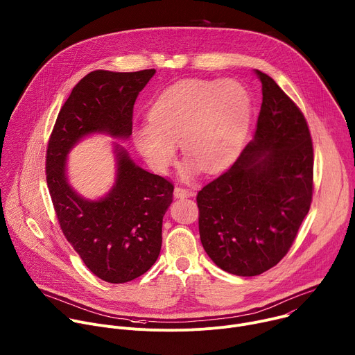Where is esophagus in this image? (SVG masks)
Listing matches in <instances>:
<instances>
[{"label":"esophagus","mask_w":355,"mask_h":355,"mask_svg":"<svg viewBox=\"0 0 355 355\" xmlns=\"http://www.w3.org/2000/svg\"><path fill=\"white\" fill-rule=\"evenodd\" d=\"M174 196H175V198H189V196H193V191L177 185V187L174 188Z\"/></svg>","instance_id":"1"}]
</instances>
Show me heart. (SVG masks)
<instances>
[{"label":"heart","mask_w":355,"mask_h":355,"mask_svg":"<svg viewBox=\"0 0 355 355\" xmlns=\"http://www.w3.org/2000/svg\"><path fill=\"white\" fill-rule=\"evenodd\" d=\"M251 116V99L237 81L184 80L164 89L148 111V122L135 130L140 155L157 173L177 159V147L196 167L215 173L237 156Z\"/></svg>","instance_id":"obj_1"}]
</instances>
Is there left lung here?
Segmentation results:
<instances>
[{
  "label": "left lung",
  "mask_w": 355,
  "mask_h": 355,
  "mask_svg": "<svg viewBox=\"0 0 355 355\" xmlns=\"http://www.w3.org/2000/svg\"><path fill=\"white\" fill-rule=\"evenodd\" d=\"M252 140L234 164L196 195L199 236L223 271L254 277L289 251L313 195V143L308 122L267 74Z\"/></svg>",
  "instance_id": "obj_1"
}]
</instances>
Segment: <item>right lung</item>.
Returning <instances> with one entry per match:
<instances>
[{"mask_svg": "<svg viewBox=\"0 0 355 355\" xmlns=\"http://www.w3.org/2000/svg\"><path fill=\"white\" fill-rule=\"evenodd\" d=\"M155 73L91 71L73 88L47 144L46 181L60 227L87 268L111 284L132 281L156 263L174 185L136 166L115 143V184L107 196L89 200L70 187L66 159L80 139L92 133L128 139L135 101Z\"/></svg>", "mask_w": 355, "mask_h": 355, "instance_id": "obj_1", "label": "right lung"}]
</instances>
